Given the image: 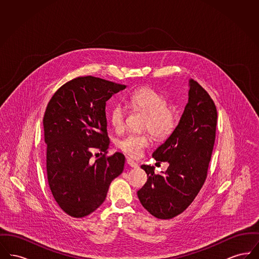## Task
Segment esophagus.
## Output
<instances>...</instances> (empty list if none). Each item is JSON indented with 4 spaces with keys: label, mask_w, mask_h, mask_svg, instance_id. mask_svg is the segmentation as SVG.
<instances>
[{
    "label": "esophagus",
    "mask_w": 259,
    "mask_h": 259,
    "mask_svg": "<svg viewBox=\"0 0 259 259\" xmlns=\"http://www.w3.org/2000/svg\"><path fill=\"white\" fill-rule=\"evenodd\" d=\"M127 164L130 166V167H132V168H138L139 167V165H138V163H136L135 161L132 160V159H130V158H127Z\"/></svg>",
    "instance_id": "esophagus-1"
}]
</instances>
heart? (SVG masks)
<instances>
[{
  "label": "heart",
  "instance_id": "obj_1",
  "mask_svg": "<svg viewBox=\"0 0 259 259\" xmlns=\"http://www.w3.org/2000/svg\"><path fill=\"white\" fill-rule=\"evenodd\" d=\"M128 103L136 109L147 113L144 128L157 139L171 135L177 125V114L160 93L150 87L135 90L128 99ZM126 110L122 104H115L110 111L111 125L116 131H122L125 126ZM150 137L148 134H129L118 142V148L131 157H139L148 148Z\"/></svg>",
  "mask_w": 259,
  "mask_h": 259
}]
</instances>
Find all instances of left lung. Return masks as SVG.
Wrapping results in <instances>:
<instances>
[{
	"instance_id": "8db88e82",
	"label": "left lung",
	"mask_w": 259,
	"mask_h": 259,
	"mask_svg": "<svg viewBox=\"0 0 259 259\" xmlns=\"http://www.w3.org/2000/svg\"><path fill=\"white\" fill-rule=\"evenodd\" d=\"M188 101L172 134L152 157L167 162L168 169L154 174L142 165L148 181L138 192L143 207L153 217L170 220L182 213L197 196L207 177L215 140L218 112L207 91L190 78Z\"/></svg>"
}]
</instances>
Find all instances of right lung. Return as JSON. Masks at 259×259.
<instances>
[{
	"label": "right lung",
	"mask_w": 259,
	"mask_h": 259,
	"mask_svg": "<svg viewBox=\"0 0 259 259\" xmlns=\"http://www.w3.org/2000/svg\"><path fill=\"white\" fill-rule=\"evenodd\" d=\"M125 85L95 76L77 77L60 87L44 116L48 180L66 213L83 218L104 203L111 182L123 172L125 157L114 152L92 163L93 149L106 151V102Z\"/></svg>",
	"instance_id": "obj_1"
}]
</instances>
